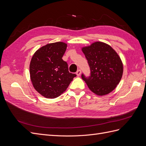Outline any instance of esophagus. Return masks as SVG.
I'll use <instances>...</instances> for the list:
<instances>
[{"instance_id": "obj_1", "label": "esophagus", "mask_w": 146, "mask_h": 146, "mask_svg": "<svg viewBox=\"0 0 146 146\" xmlns=\"http://www.w3.org/2000/svg\"><path fill=\"white\" fill-rule=\"evenodd\" d=\"M81 73H82V72H81V70L78 69V70H77V72H76L77 76H80V75H81Z\"/></svg>"}]
</instances>
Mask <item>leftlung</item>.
<instances>
[{"mask_svg":"<svg viewBox=\"0 0 146 146\" xmlns=\"http://www.w3.org/2000/svg\"><path fill=\"white\" fill-rule=\"evenodd\" d=\"M90 67L91 76L82 78L89 89L98 96L109 94L116 88L123 74V64L117 53L110 45L97 41L83 47Z\"/></svg>","mask_w":146,"mask_h":146,"instance_id":"left-lung-1","label":"left lung"}]
</instances>
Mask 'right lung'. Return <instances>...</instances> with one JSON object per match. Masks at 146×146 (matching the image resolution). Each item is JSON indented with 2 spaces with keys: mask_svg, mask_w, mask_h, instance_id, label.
Segmentation results:
<instances>
[{
  "mask_svg": "<svg viewBox=\"0 0 146 146\" xmlns=\"http://www.w3.org/2000/svg\"><path fill=\"white\" fill-rule=\"evenodd\" d=\"M67 48L63 42L49 43L33 54L30 63V76L37 92L47 99H54L66 90L75 74L68 71L62 57Z\"/></svg>",
  "mask_w": 146,
  "mask_h": 146,
  "instance_id": "obj_1",
  "label": "right lung"
}]
</instances>
